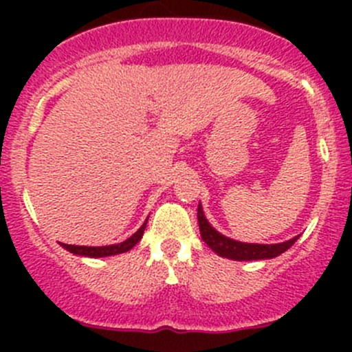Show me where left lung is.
<instances>
[{"mask_svg": "<svg viewBox=\"0 0 352 352\" xmlns=\"http://www.w3.org/2000/svg\"><path fill=\"white\" fill-rule=\"evenodd\" d=\"M197 221L202 240L208 243V247L211 248L212 252H216L218 255H221V257L233 258V261H262V258H274L278 257V255H281L283 252H286L287 248L298 240V236H294V239L287 240V242L274 245L236 242V240L221 235V233L216 232V230L209 225L201 204L197 206Z\"/></svg>", "mask_w": 352, "mask_h": 352, "instance_id": "left-lung-1", "label": "left lung"}]
</instances>
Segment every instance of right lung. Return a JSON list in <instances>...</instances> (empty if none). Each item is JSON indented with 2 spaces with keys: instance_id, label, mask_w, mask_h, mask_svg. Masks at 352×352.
Instances as JSON below:
<instances>
[{
  "instance_id": "add662e5",
  "label": "right lung",
  "mask_w": 352,
  "mask_h": 352,
  "mask_svg": "<svg viewBox=\"0 0 352 352\" xmlns=\"http://www.w3.org/2000/svg\"><path fill=\"white\" fill-rule=\"evenodd\" d=\"M146 221L143 223L140 230L134 233L133 236H129L124 242L116 243V245H105V247H83V245H67V243H61L63 247L66 248L67 252L74 255H83V257H109V255H117V254H124V252L131 250L141 239H143L144 228H146Z\"/></svg>"
}]
</instances>
